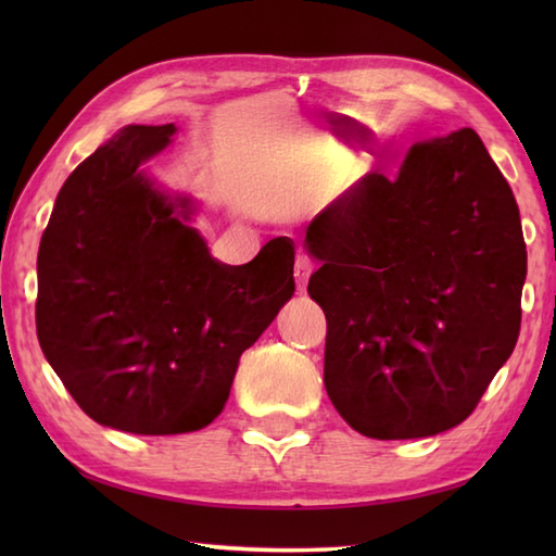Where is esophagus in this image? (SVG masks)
I'll return each mask as SVG.
<instances>
[{
  "label": "esophagus",
  "mask_w": 556,
  "mask_h": 556,
  "mask_svg": "<svg viewBox=\"0 0 556 556\" xmlns=\"http://www.w3.org/2000/svg\"><path fill=\"white\" fill-rule=\"evenodd\" d=\"M311 275H313V263H311V257H308V255H303V253H299V257H296V265H293V277H296V287H299V291H305V287H308V279H311Z\"/></svg>",
  "instance_id": "1"
}]
</instances>
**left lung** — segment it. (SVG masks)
<instances>
[{"label": "left lung", "mask_w": 556, "mask_h": 556, "mask_svg": "<svg viewBox=\"0 0 556 556\" xmlns=\"http://www.w3.org/2000/svg\"><path fill=\"white\" fill-rule=\"evenodd\" d=\"M305 251L327 317L325 389L372 440L464 422L521 329L516 198L473 128L413 143L396 176L365 174L317 215Z\"/></svg>", "instance_id": "obj_1"}]
</instances>
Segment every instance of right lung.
<instances>
[{
    "mask_svg": "<svg viewBox=\"0 0 556 556\" xmlns=\"http://www.w3.org/2000/svg\"><path fill=\"white\" fill-rule=\"evenodd\" d=\"M174 124L126 126L56 195L38 251L35 325L47 363L88 416L122 432L203 430L239 358L293 296V241L224 265L191 227L195 200L143 164Z\"/></svg>",
    "mask_w": 556,
    "mask_h": 556,
    "instance_id": "right-lung-1",
    "label": "right lung"
}]
</instances>
